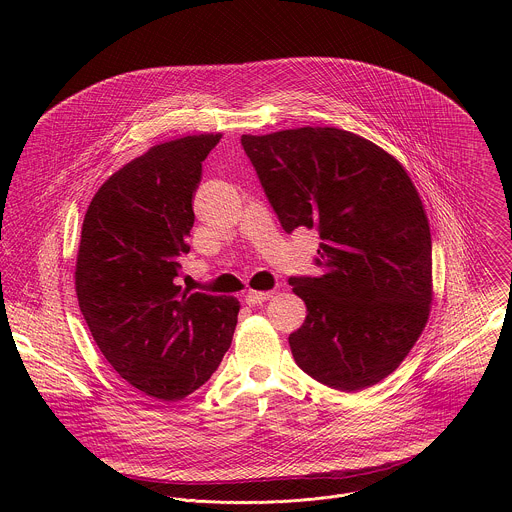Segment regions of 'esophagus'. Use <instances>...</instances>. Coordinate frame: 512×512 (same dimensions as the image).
Segmentation results:
<instances>
[{
	"label": "esophagus",
	"instance_id": "esophagus-1",
	"mask_svg": "<svg viewBox=\"0 0 512 512\" xmlns=\"http://www.w3.org/2000/svg\"><path fill=\"white\" fill-rule=\"evenodd\" d=\"M272 297V292H246L244 295V301L248 303V305H258V303H264V301H268Z\"/></svg>",
	"mask_w": 512,
	"mask_h": 512
}]
</instances>
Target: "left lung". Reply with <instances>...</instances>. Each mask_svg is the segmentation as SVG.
Listing matches in <instances>:
<instances>
[{
  "label": "left lung",
  "mask_w": 512,
  "mask_h": 512,
  "mask_svg": "<svg viewBox=\"0 0 512 512\" xmlns=\"http://www.w3.org/2000/svg\"><path fill=\"white\" fill-rule=\"evenodd\" d=\"M286 232H319L321 276H293L307 317L290 335L297 366L357 392L406 359L432 305V234L406 169L339 128L242 136Z\"/></svg>",
  "instance_id": "1"
}]
</instances>
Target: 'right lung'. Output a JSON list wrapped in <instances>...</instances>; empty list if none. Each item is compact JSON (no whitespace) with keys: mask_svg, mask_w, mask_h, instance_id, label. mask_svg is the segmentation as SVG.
<instances>
[{"mask_svg":"<svg viewBox=\"0 0 512 512\" xmlns=\"http://www.w3.org/2000/svg\"><path fill=\"white\" fill-rule=\"evenodd\" d=\"M219 140L199 134L147 149L108 177L82 222L78 307L106 361L159 402L183 400L211 378L238 321L236 297L175 282L203 161Z\"/></svg>","mask_w":512,"mask_h":512,"instance_id":"obj_1","label":"right lung"}]
</instances>
